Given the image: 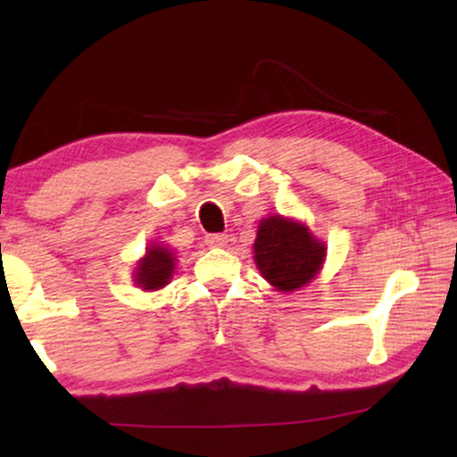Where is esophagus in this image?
<instances>
[{
  "mask_svg": "<svg viewBox=\"0 0 457 457\" xmlns=\"http://www.w3.org/2000/svg\"><path fill=\"white\" fill-rule=\"evenodd\" d=\"M228 243L227 235H208L205 237V245L208 247H224Z\"/></svg>",
  "mask_w": 457,
  "mask_h": 457,
  "instance_id": "obj_1",
  "label": "esophagus"
}]
</instances>
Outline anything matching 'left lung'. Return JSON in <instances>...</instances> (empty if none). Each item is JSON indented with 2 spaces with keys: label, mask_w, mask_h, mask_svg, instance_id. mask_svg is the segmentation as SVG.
Here are the masks:
<instances>
[{
  "label": "left lung",
  "mask_w": 457,
  "mask_h": 457,
  "mask_svg": "<svg viewBox=\"0 0 457 457\" xmlns=\"http://www.w3.org/2000/svg\"><path fill=\"white\" fill-rule=\"evenodd\" d=\"M327 260V245L295 218L270 214L262 218L253 241V262L262 277L280 293L312 283Z\"/></svg>",
  "instance_id": "left-lung-1"
}]
</instances>
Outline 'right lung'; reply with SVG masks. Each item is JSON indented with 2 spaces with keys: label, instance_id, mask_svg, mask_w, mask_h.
Wrapping results in <instances>:
<instances>
[{
  "label": "right lung",
  "instance_id": "right-lung-1",
  "mask_svg": "<svg viewBox=\"0 0 457 457\" xmlns=\"http://www.w3.org/2000/svg\"><path fill=\"white\" fill-rule=\"evenodd\" d=\"M177 268V252L166 243H154L145 247V255L137 260L133 280L143 291H160L170 283Z\"/></svg>",
  "mask_w": 457,
  "mask_h": 457
}]
</instances>
